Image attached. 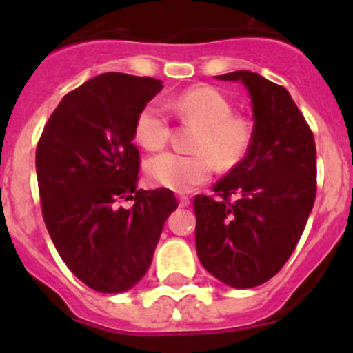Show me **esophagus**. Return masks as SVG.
<instances>
[{
    "instance_id": "obj_1",
    "label": "esophagus",
    "mask_w": 353,
    "mask_h": 353,
    "mask_svg": "<svg viewBox=\"0 0 353 353\" xmlns=\"http://www.w3.org/2000/svg\"><path fill=\"white\" fill-rule=\"evenodd\" d=\"M190 198H188V196H179V206H183V208H184V206H190Z\"/></svg>"
}]
</instances>
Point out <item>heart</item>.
Returning <instances> with one entry per match:
<instances>
[{"label": "heart", "instance_id": "heart-1", "mask_svg": "<svg viewBox=\"0 0 353 353\" xmlns=\"http://www.w3.org/2000/svg\"><path fill=\"white\" fill-rule=\"evenodd\" d=\"M183 121L196 123L198 133L191 148L198 154L183 155L163 152L145 163L148 179L157 186L177 193H190L212 177L215 162L230 167L239 162L252 141V124L243 114L232 112V102L213 87H193L167 102ZM170 124L160 102L150 101L141 108L134 121V138L147 150H159L167 143Z\"/></svg>", "mask_w": 353, "mask_h": 353}]
</instances>
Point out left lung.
<instances>
[{"label": "left lung", "instance_id": "obj_1", "mask_svg": "<svg viewBox=\"0 0 353 353\" xmlns=\"http://www.w3.org/2000/svg\"><path fill=\"white\" fill-rule=\"evenodd\" d=\"M219 80L243 81L252 102L248 154L213 186L198 194L196 252L220 282L251 288L282 270L304 232L316 198V143L290 94L252 71Z\"/></svg>", "mask_w": 353, "mask_h": 353}]
</instances>
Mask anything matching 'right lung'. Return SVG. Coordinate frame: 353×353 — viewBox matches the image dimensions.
<instances>
[{
	"label": "right lung",
	"mask_w": 353,
	"mask_h": 353,
	"mask_svg": "<svg viewBox=\"0 0 353 353\" xmlns=\"http://www.w3.org/2000/svg\"><path fill=\"white\" fill-rule=\"evenodd\" d=\"M150 77L105 73L63 97L35 150L42 216L77 279L102 294L137 285L150 266L167 216L165 188L138 190L134 121L162 90ZM134 201L124 209L123 201Z\"/></svg>",
	"instance_id": "right-lung-1"
}]
</instances>
